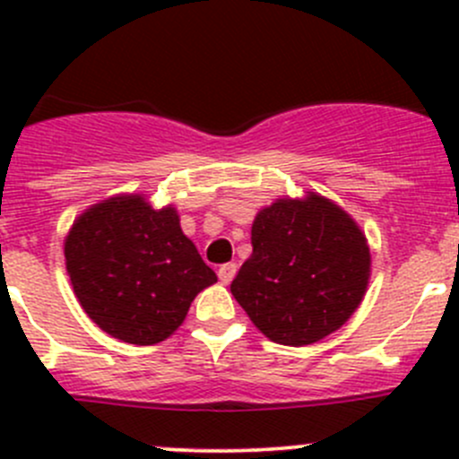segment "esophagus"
<instances>
[{
	"label": "esophagus",
	"instance_id": "1",
	"mask_svg": "<svg viewBox=\"0 0 459 459\" xmlns=\"http://www.w3.org/2000/svg\"><path fill=\"white\" fill-rule=\"evenodd\" d=\"M235 273H238V264L229 262V264H224V266H220L217 275H220L221 284H230V281H233V277H235Z\"/></svg>",
	"mask_w": 459,
	"mask_h": 459
}]
</instances>
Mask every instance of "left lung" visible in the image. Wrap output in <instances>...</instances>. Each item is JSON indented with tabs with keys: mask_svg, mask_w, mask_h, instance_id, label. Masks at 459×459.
Masks as SVG:
<instances>
[{
	"mask_svg": "<svg viewBox=\"0 0 459 459\" xmlns=\"http://www.w3.org/2000/svg\"><path fill=\"white\" fill-rule=\"evenodd\" d=\"M251 244L230 293L271 342L316 344L358 311L371 251L337 204L317 193L281 197L257 212Z\"/></svg>",
	"mask_w": 459,
	"mask_h": 459,
	"instance_id": "8db88e82",
	"label": "left lung"
}]
</instances>
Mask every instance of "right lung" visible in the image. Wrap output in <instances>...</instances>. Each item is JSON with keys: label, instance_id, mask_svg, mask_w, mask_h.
<instances>
[{"label": "right lung", "instance_id": "add662e5", "mask_svg": "<svg viewBox=\"0 0 459 459\" xmlns=\"http://www.w3.org/2000/svg\"><path fill=\"white\" fill-rule=\"evenodd\" d=\"M75 298L97 326L137 346L164 342L217 275L182 233L173 206L117 195L82 212L64 242Z\"/></svg>", "mask_w": 459, "mask_h": 459}]
</instances>
